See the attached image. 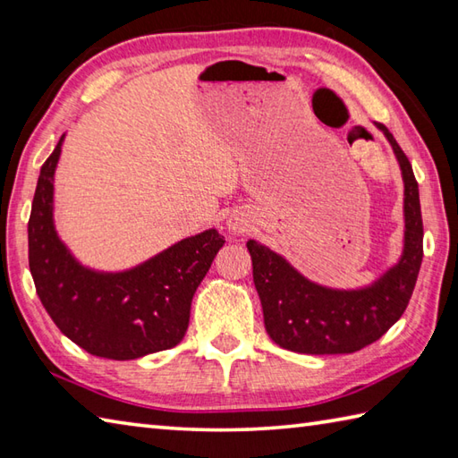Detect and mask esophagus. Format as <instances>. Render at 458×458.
I'll return each instance as SVG.
<instances>
[{"instance_id": "esophagus-1", "label": "esophagus", "mask_w": 458, "mask_h": 458, "mask_svg": "<svg viewBox=\"0 0 458 458\" xmlns=\"http://www.w3.org/2000/svg\"><path fill=\"white\" fill-rule=\"evenodd\" d=\"M229 229H233V231H242L241 221H237V219H231V221H229Z\"/></svg>"}]
</instances>
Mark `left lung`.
<instances>
[{
  "mask_svg": "<svg viewBox=\"0 0 458 458\" xmlns=\"http://www.w3.org/2000/svg\"><path fill=\"white\" fill-rule=\"evenodd\" d=\"M386 134L401 167L405 185V245L399 263L376 283L358 291H334L304 278L268 247L250 239L253 281L263 304L265 328L275 344L298 353H352L379 340L413 294L423 260V219L419 185L407 156L389 130Z\"/></svg>",
  "mask_w": 458,
  "mask_h": 458,
  "instance_id": "obj_1",
  "label": "left lung"
}]
</instances>
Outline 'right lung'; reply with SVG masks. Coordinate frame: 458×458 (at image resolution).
<instances>
[{
  "label": "right lung",
  "mask_w": 458,
  "mask_h": 458,
  "mask_svg": "<svg viewBox=\"0 0 458 458\" xmlns=\"http://www.w3.org/2000/svg\"><path fill=\"white\" fill-rule=\"evenodd\" d=\"M63 138L41 165L27 225L30 268L47 314L98 358L136 360L177 346L188 330L191 298L225 239L216 229L203 231L124 273L82 267L53 225V175Z\"/></svg>",
  "instance_id": "right-lung-1"
}]
</instances>
